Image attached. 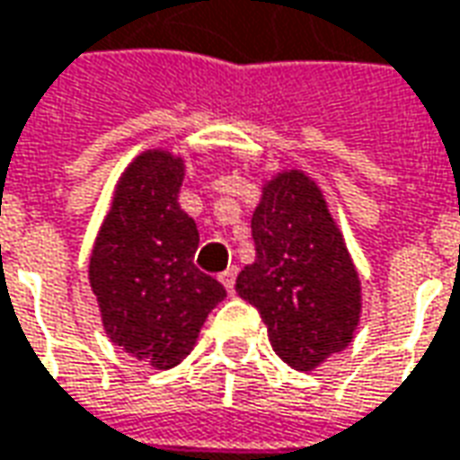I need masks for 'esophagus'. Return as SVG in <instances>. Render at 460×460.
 Returning <instances> with one entry per match:
<instances>
[{
	"instance_id": "obj_1",
	"label": "esophagus",
	"mask_w": 460,
	"mask_h": 460,
	"mask_svg": "<svg viewBox=\"0 0 460 460\" xmlns=\"http://www.w3.org/2000/svg\"><path fill=\"white\" fill-rule=\"evenodd\" d=\"M235 276H237V268H227L220 280H223V286L227 288V294H233V288H235Z\"/></svg>"
}]
</instances>
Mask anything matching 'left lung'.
Wrapping results in <instances>:
<instances>
[{
  "mask_svg": "<svg viewBox=\"0 0 460 460\" xmlns=\"http://www.w3.org/2000/svg\"><path fill=\"white\" fill-rule=\"evenodd\" d=\"M255 261L235 291L268 326L273 352L311 372L344 352L362 314V283L319 184L283 169L263 184L252 212Z\"/></svg>",
  "mask_w": 460,
  "mask_h": 460,
  "instance_id": "8db88e82",
  "label": "left lung"
}]
</instances>
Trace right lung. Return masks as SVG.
<instances>
[{"instance_id": "1", "label": "right lung", "mask_w": 460, "mask_h": 460, "mask_svg": "<svg viewBox=\"0 0 460 460\" xmlns=\"http://www.w3.org/2000/svg\"><path fill=\"white\" fill-rule=\"evenodd\" d=\"M184 159L149 149L123 169L98 230L88 279L108 339L156 369L192 352L220 280L194 266L199 233L180 208Z\"/></svg>"}]
</instances>
